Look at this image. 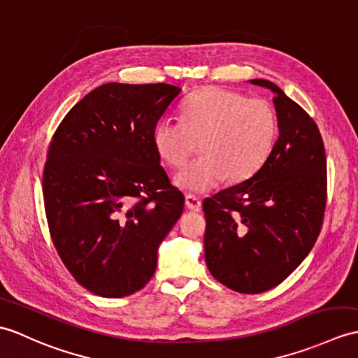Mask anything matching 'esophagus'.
Segmentation results:
<instances>
[{
  "label": "esophagus",
  "mask_w": 358,
  "mask_h": 358,
  "mask_svg": "<svg viewBox=\"0 0 358 358\" xmlns=\"http://www.w3.org/2000/svg\"><path fill=\"white\" fill-rule=\"evenodd\" d=\"M185 203H186L187 209H190V210H199V209H201V199H199L195 195L187 194L185 196Z\"/></svg>",
  "instance_id": "obj_1"
}]
</instances>
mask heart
Instances as JSON below:
<instances>
[{
  "label": "heart",
  "mask_w": 358,
  "mask_h": 358,
  "mask_svg": "<svg viewBox=\"0 0 358 358\" xmlns=\"http://www.w3.org/2000/svg\"><path fill=\"white\" fill-rule=\"evenodd\" d=\"M278 136V117L262 99L236 91L204 88L181 106V120L164 117L154 128V146L162 159L180 168L199 140L201 157L173 177L190 192H206L226 177L243 181L261 168Z\"/></svg>",
  "instance_id": "1"
}]
</instances>
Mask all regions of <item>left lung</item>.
I'll list each match as a JSON object with an SVG mask.
<instances>
[{
	"label": "left lung",
	"mask_w": 358,
	"mask_h": 358,
	"mask_svg": "<svg viewBox=\"0 0 358 358\" xmlns=\"http://www.w3.org/2000/svg\"><path fill=\"white\" fill-rule=\"evenodd\" d=\"M248 82L273 93L279 137L255 176L204 199V256L222 285L257 294L311 252L327 204V157L317 124L301 106L270 80Z\"/></svg>",
	"instance_id": "left-lung-1"
}]
</instances>
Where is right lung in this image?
<instances>
[{
	"label": "right lung",
	"instance_id": "add662e5",
	"mask_svg": "<svg viewBox=\"0 0 358 358\" xmlns=\"http://www.w3.org/2000/svg\"><path fill=\"white\" fill-rule=\"evenodd\" d=\"M181 88L110 82L74 105L48 148L43 192L53 243L80 285L102 297L143 288L185 196L154 146Z\"/></svg>",
	"mask_w": 358,
	"mask_h": 358
}]
</instances>
